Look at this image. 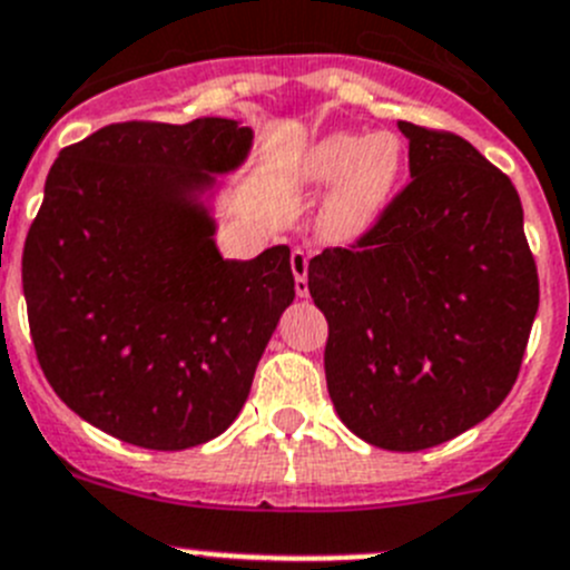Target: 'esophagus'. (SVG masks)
Wrapping results in <instances>:
<instances>
[{"instance_id":"1","label":"esophagus","mask_w":570,"mask_h":570,"mask_svg":"<svg viewBox=\"0 0 570 570\" xmlns=\"http://www.w3.org/2000/svg\"><path fill=\"white\" fill-rule=\"evenodd\" d=\"M291 268H294L296 296H307V254L302 248H294L291 254Z\"/></svg>"}]
</instances>
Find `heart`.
<instances>
[{
	"mask_svg": "<svg viewBox=\"0 0 570 570\" xmlns=\"http://www.w3.org/2000/svg\"><path fill=\"white\" fill-rule=\"evenodd\" d=\"M403 173V145L394 134L363 139L333 134L313 145L299 165V178L311 187L335 184L324 209V232L335 240H355L386 213Z\"/></svg>",
	"mask_w": 570,
	"mask_h": 570,
	"instance_id": "obj_1",
	"label": "heart"
}]
</instances>
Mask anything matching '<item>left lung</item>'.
<instances>
[{
	"instance_id": "obj_1",
	"label": "left lung",
	"mask_w": 570,
	"mask_h": 570,
	"mask_svg": "<svg viewBox=\"0 0 570 570\" xmlns=\"http://www.w3.org/2000/svg\"><path fill=\"white\" fill-rule=\"evenodd\" d=\"M411 181L307 288L330 324V400L383 451H425L479 425L518 381L540 305L507 173L451 131L400 122Z\"/></svg>"
}]
</instances>
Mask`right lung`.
Segmentation results:
<instances>
[{"label": "right lung", "instance_id": "obj_1", "mask_svg": "<svg viewBox=\"0 0 570 570\" xmlns=\"http://www.w3.org/2000/svg\"><path fill=\"white\" fill-rule=\"evenodd\" d=\"M237 119L114 122L58 154L21 254L32 346L78 416L148 451L235 422L294 302L291 248L224 259L195 200L246 159Z\"/></svg>", "mask_w": 570, "mask_h": 570}]
</instances>
